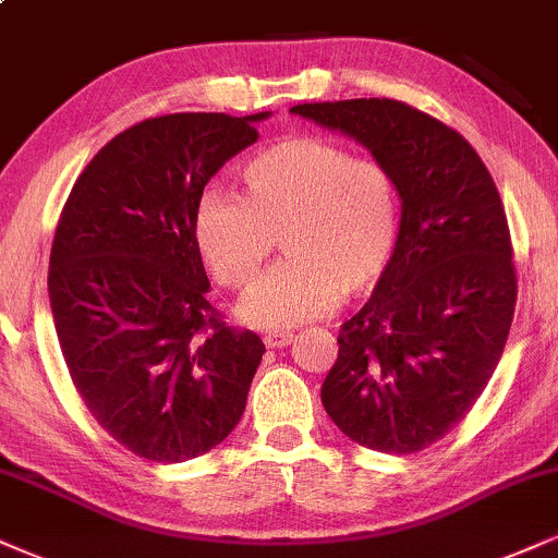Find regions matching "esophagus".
I'll return each instance as SVG.
<instances>
[{"label":"esophagus","instance_id":"34e87169","mask_svg":"<svg viewBox=\"0 0 558 558\" xmlns=\"http://www.w3.org/2000/svg\"><path fill=\"white\" fill-rule=\"evenodd\" d=\"M294 339L292 333H284V331H271V333H266L264 336V343L268 349H281V347H287V343H290Z\"/></svg>","mask_w":558,"mask_h":558}]
</instances>
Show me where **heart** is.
Returning a JSON list of instances; mask_svg holds the SVG:
<instances>
[{
  "mask_svg": "<svg viewBox=\"0 0 558 558\" xmlns=\"http://www.w3.org/2000/svg\"><path fill=\"white\" fill-rule=\"evenodd\" d=\"M240 185V196L198 198L194 240L227 290L253 284L281 240L287 258L240 300L245 326L287 331L385 277L398 240V191L380 162L354 160L320 136H294L253 155Z\"/></svg>",
  "mask_w": 558,
  "mask_h": 558,
  "instance_id": "1",
  "label": "heart"
}]
</instances>
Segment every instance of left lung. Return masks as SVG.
<instances>
[{"label": "left lung", "mask_w": 558, "mask_h": 558, "mask_svg": "<svg viewBox=\"0 0 558 558\" xmlns=\"http://www.w3.org/2000/svg\"><path fill=\"white\" fill-rule=\"evenodd\" d=\"M292 113L367 147L401 196L393 260L341 326L320 401L356 445L424 450L469 414L510 336L518 277L499 191L463 136L401 100Z\"/></svg>", "instance_id": "obj_1"}]
</instances>
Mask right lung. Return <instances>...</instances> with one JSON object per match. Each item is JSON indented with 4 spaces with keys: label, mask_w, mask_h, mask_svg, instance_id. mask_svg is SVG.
I'll use <instances>...</instances> for the list:
<instances>
[{
    "label": "right lung",
    "mask_w": 558,
    "mask_h": 558,
    "mask_svg": "<svg viewBox=\"0 0 558 558\" xmlns=\"http://www.w3.org/2000/svg\"><path fill=\"white\" fill-rule=\"evenodd\" d=\"M268 116L136 123L89 160L59 217L48 300L69 375L95 422L155 463L222 442L266 352L206 300L194 215L209 178Z\"/></svg>",
    "instance_id": "add662e5"
}]
</instances>
